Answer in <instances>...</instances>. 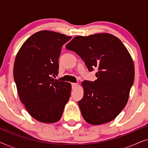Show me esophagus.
I'll return each mask as SVG.
<instances>
[{
	"mask_svg": "<svg viewBox=\"0 0 148 148\" xmlns=\"http://www.w3.org/2000/svg\"><path fill=\"white\" fill-rule=\"evenodd\" d=\"M71 86H72V89H75L77 86V84H75V83H72Z\"/></svg>",
	"mask_w": 148,
	"mask_h": 148,
	"instance_id": "obj_1",
	"label": "esophagus"
}]
</instances>
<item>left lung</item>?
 I'll list each match as a JSON object with an SVG mask.
<instances>
[{"instance_id":"1","label":"left lung","mask_w":148,"mask_h":148,"mask_svg":"<svg viewBox=\"0 0 148 148\" xmlns=\"http://www.w3.org/2000/svg\"><path fill=\"white\" fill-rule=\"evenodd\" d=\"M66 48L77 54L97 79L82 82L84 96L78 102L84 120L91 125L112 121L126 106L134 82L132 58L122 42L108 33L76 36Z\"/></svg>"}]
</instances>
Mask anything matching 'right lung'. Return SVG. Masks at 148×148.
I'll list each match as a JSON object with an SVG mask.
<instances>
[{
	"mask_svg": "<svg viewBox=\"0 0 148 148\" xmlns=\"http://www.w3.org/2000/svg\"><path fill=\"white\" fill-rule=\"evenodd\" d=\"M71 38L48 30L38 32L16 56L13 76L19 97L29 114L40 122L59 121L70 98L71 84L52 77L58 73L62 46Z\"/></svg>",
	"mask_w": 148,
	"mask_h": 148,
	"instance_id": "add662e5",
	"label": "right lung"
}]
</instances>
